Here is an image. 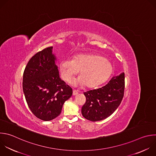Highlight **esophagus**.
I'll return each mask as SVG.
<instances>
[{"mask_svg": "<svg viewBox=\"0 0 156 156\" xmlns=\"http://www.w3.org/2000/svg\"><path fill=\"white\" fill-rule=\"evenodd\" d=\"M78 91L77 90H73V95H77L78 94Z\"/></svg>", "mask_w": 156, "mask_h": 156, "instance_id": "esophagus-1", "label": "esophagus"}]
</instances>
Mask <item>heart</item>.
<instances>
[{
  "mask_svg": "<svg viewBox=\"0 0 156 156\" xmlns=\"http://www.w3.org/2000/svg\"><path fill=\"white\" fill-rule=\"evenodd\" d=\"M62 78L70 81L75 75L81 76L72 81L74 86L94 87L105 82L113 71L112 65L101 56L94 55H81L73 59L66 58L59 64Z\"/></svg>",
  "mask_w": 156,
  "mask_h": 156,
  "instance_id": "heart-1",
  "label": "heart"
}]
</instances>
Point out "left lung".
<instances>
[{
    "label": "left lung",
    "instance_id": "left-lung-1",
    "mask_svg": "<svg viewBox=\"0 0 156 156\" xmlns=\"http://www.w3.org/2000/svg\"><path fill=\"white\" fill-rule=\"evenodd\" d=\"M124 73L122 72L113 76L104 86L84 92L86 101L81 109L83 116L94 122L112 115L124 97Z\"/></svg>",
    "mask_w": 156,
    "mask_h": 156
}]
</instances>
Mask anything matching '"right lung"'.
<instances>
[{"mask_svg":"<svg viewBox=\"0 0 156 156\" xmlns=\"http://www.w3.org/2000/svg\"><path fill=\"white\" fill-rule=\"evenodd\" d=\"M53 46L38 52L28 62L23 80V92L29 108L40 119L48 121L61 113L72 89L59 76Z\"/></svg>","mask_w":156,"mask_h":156,"instance_id":"obj_1","label":"right lung"}]
</instances>
